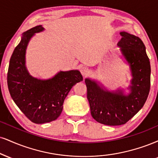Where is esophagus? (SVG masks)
Masks as SVG:
<instances>
[{
    "mask_svg": "<svg viewBox=\"0 0 158 158\" xmlns=\"http://www.w3.org/2000/svg\"><path fill=\"white\" fill-rule=\"evenodd\" d=\"M80 72H81V75H82L83 77H85V76H87V74H88L89 70H88V68H86V67H81L80 68Z\"/></svg>",
    "mask_w": 158,
    "mask_h": 158,
    "instance_id": "34e87169",
    "label": "esophagus"
}]
</instances>
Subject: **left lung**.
Wrapping results in <instances>:
<instances>
[{
  "instance_id": "left-lung-1",
  "label": "left lung",
  "mask_w": 158,
  "mask_h": 158,
  "mask_svg": "<svg viewBox=\"0 0 158 158\" xmlns=\"http://www.w3.org/2000/svg\"><path fill=\"white\" fill-rule=\"evenodd\" d=\"M117 45L130 66L132 76L130 93L123 89L108 90L98 81L85 79L87 98L92 117L102 124L118 126L126 123L143 107L150 90L151 66L143 41L138 37L121 31Z\"/></svg>"
}]
</instances>
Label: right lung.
<instances>
[{
	"label": "right lung",
	"instance_id": "obj_1",
	"mask_svg": "<svg viewBox=\"0 0 158 158\" xmlns=\"http://www.w3.org/2000/svg\"><path fill=\"white\" fill-rule=\"evenodd\" d=\"M44 30L40 25L23 34L11 56L7 73L11 97L24 115L35 123L56 120L62 113L64 98L71 89L83 80L78 70L60 71L48 79L30 75L26 66V48L32 37Z\"/></svg>",
	"mask_w": 158,
	"mask_h": 158
}]
</instances>
